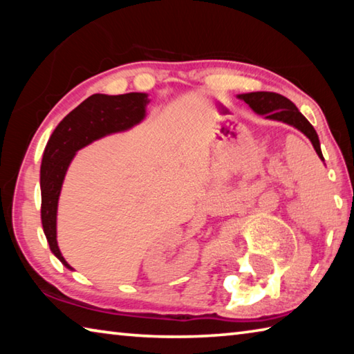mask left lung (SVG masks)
<instances>
[{
  "mask_svg": "<svg viewBox=\"0 0 354 354\" xmlns=\"http://www.w3.org/2000/svg\"><path fill=\"white\" fill-rule=\"evenodd\" d=\"M239 100L247 103L251 109H253L257 115H262L267 120H274V122H283L286 124H290L299 133H303L313 143L315 153L319 158L325 162L322 149H320V140L317 136L315 129L310 124L306 117L297 109V106L292 103L290 100L279 93L273 92H251V93H241L237 95Z\"/></svg>",
  "mask_w": 354,
  "mask_h": 354,
  "instance_id": "8db88e82",
  "label": "left lung"
}]
</instances>
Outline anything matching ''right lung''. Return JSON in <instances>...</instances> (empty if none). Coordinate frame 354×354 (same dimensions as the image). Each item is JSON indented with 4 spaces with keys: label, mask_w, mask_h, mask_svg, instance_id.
Segmentation results:
<instances>
[{
    "label": "right lung",
    "mask_w": 354,
    "mask_h": 354,
    "mask_svg": "<svg viewBox=\"0 0 354 354\" xmlns=\"http://www.w3.org/2000/svg\"><path fill=\"white\" fill-rule=\"evenodd\" d=\"M148 93H95L71 111L48 140L40 165L41 226L51 253L68 270H73L57 245V205L71 160L81 148L109 134L123 133L147 115Z\"/></svg>",
    "instance_id": "obj_1"
}]
</instances>
